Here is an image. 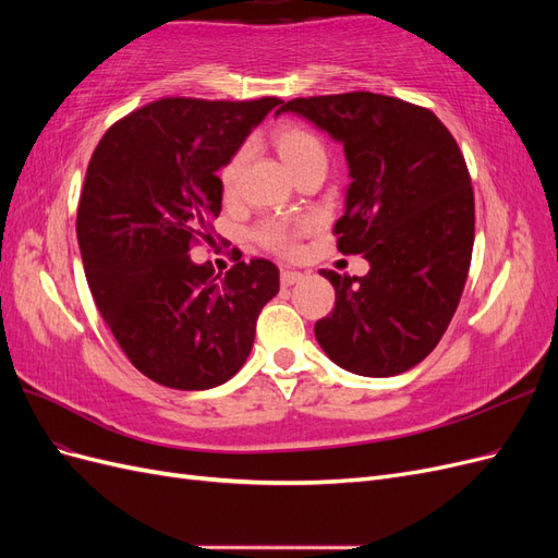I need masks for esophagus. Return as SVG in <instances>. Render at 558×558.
<instances>
[{
    "mask_svg": "<svg viewBox=\"0 0 558 558\" xmlns=\"http://www.w3.org/2000/svg\"><path fill=\"white\" fill-rule=\"evenodd\" d=\"M305 279V275L298 272V269H281V283L283 286H293L298 281Z\"/></svg>",
    "mask_w": 558,
    "mask_h": 558,
    "instance_id": "esophagus-1",
    "label": "esophagus"
}]
</instances>
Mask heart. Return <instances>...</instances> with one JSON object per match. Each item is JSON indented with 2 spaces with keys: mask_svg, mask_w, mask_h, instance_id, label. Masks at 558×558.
Listing matches in <instances>:
<instances>
[{
  "mask_svg": "<svg viewBox=\"0 0 558 558\" xmlns=\"http://www.w3.org/2000/svg\"><path fill=\"white\" fill-rule=\"evenodd\" d=\"M272 144L281 160L289 165V170L298 177L305 172L307 167L326 165V146L320 142L318 134L305 125L298 123H283L272 132ZM248 158V146H240L234 154L223 162L218 170V181L226 195H232L238 191V183L242 177V170ZM314 228V221L310 216L298 218H265V221L256 228V240L269 248L279 253V256H295L300 251V240Z\"/></svg>",
  "mask_w": 558,
  "mask_h": 558,
  "instance_id": "1",
  "label": "heart"
}]
</instances>
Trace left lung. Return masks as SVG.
I'll return each instance as SVG.
<instances>
[{"label":"left lung","mask_w":558,"mask_h":558,"mask_svg":"<svg viewBox=\"0 0 558 558\" xmlns=\"http://www.w3.org/2000/svg\"><path fill=\"white\" fill-rule=\"evenodd\" d=\"M342 142L351 185L337 248L365 277L320 269L335 307L314 332L353 375L393 377L424 361L459 307L475 242V195L459 144L430 109L367 90L279 107ZM277 111V113H279Z\"/></svg>","instance_id":"left-lung-1"}]
</instances>
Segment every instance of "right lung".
Returning <instances> with one entry per match:
<instances>
[{
	"label": "right lung",
	"instance_id": "obj_1",
	"mask_svg": "<svg viewBox=\"0 0 558 558\" xmlns=\"http://www.w3.org/2000/svg\"><path fill=\"white\" fill-rule=\"evenodd\" d=\"M277 105L162 97L116 121L93 150L76 214L86 279L130 363L162 386L205 391L238 375L279 293L265 258L218 277L189 256L214 244L216 172Z\"/></svg>",
	"mask_w": 558,
	"mask_h": 558
}]
</instances>
